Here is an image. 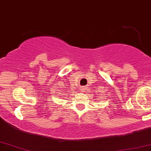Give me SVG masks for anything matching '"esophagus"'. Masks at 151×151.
<instances>
[{"label": "esophagus", "instance_id": "obj_1", "mask_svg": "<svg viewBox=\"0 0 151 151\" xmlns=\"http://www.w3.org/2000/svg\"><path fill=\"white\" fill-rule=\"evenodd\" d=\"M81 92H83V91H85V90H86V88L84 87V86H82V87H81Z\"/></svg>", "mask_w": 151, "mask_h": 151}]
</instances>
